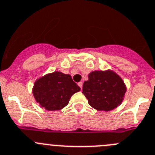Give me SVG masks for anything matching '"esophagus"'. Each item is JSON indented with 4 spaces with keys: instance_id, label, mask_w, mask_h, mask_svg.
Instances as JSON below:
<instances>
[{
    "instance_id": "1",
    "label": "esophagus",
    "mask_w": 155,
    "mask_h": 155,
    "mask_svg": "<svg viewBox=\"0 0 155 155\" xmlns=\"http://www.w3.org/2000/svg\"><path fill=\"white\" fill-rule=\"evenodd\" d=\"M78 86L81 87V89H82V87H83V82H81V81L79 82V83H78Z\"/></svg>"
}]
</instances>
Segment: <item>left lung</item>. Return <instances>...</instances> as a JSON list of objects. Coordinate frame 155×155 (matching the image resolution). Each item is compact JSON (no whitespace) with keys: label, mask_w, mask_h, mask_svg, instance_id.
<instances>
[{"label":"left lung","mask_w":155,"mask_h":155,"mask_svg":"<svg viewBox=\"0 0 155 155\" xmlns=\"http://www.w3.org/2000/svg\"><path fill=\"white\" fill-rule=\"evenodd\" d=\"M126 86L113 71H95L88 74L83 84V92L88 104L97 110L109 111L121 104Z\"/></svg>","instance_id":"1"}]
</instances>
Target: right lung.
<instances>
[{"instance_id": "add662e5", "label": "right lung", "mask_w": 155, "mask_h": 155, "mask_svg": "<svg viewBox=\"0 0 155 155\" xmlns=\"http://www.w3.org/2000/svg\"><path fill=\"white\" fill-rule=\"evenodd\" d=\"M80 90L70 74L54 71L35 81L33 94L41 107L48 110H59L68 105L72 95Z\"/></svg>"}]
</instances>
